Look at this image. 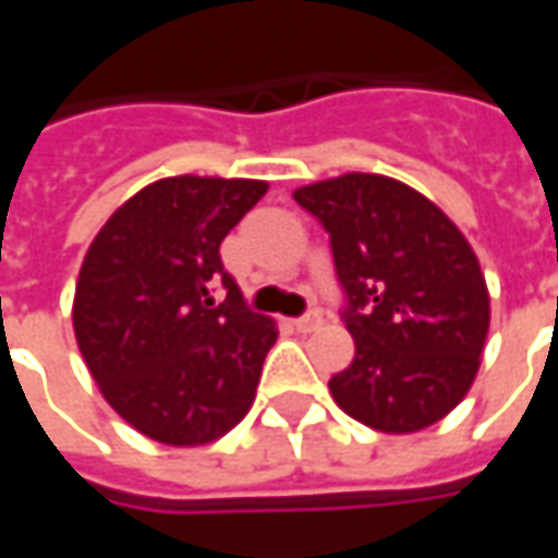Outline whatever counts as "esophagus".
Masks as SVG:
<instances>
[{
	"label": "esophagus",
	"mask_w": 558,
	"mask_h": 558,
	"mask_svg": "<svg viewBox=\"0 0 558 558\" xmlns=\"http://www.w3.org/2000/svg\"><path fill=\"white\" fill-rule=\"evenodd\" d=\"M291 329H294V332H316V329H323V313H307V316H301V319H294V323H291Z\"/></svg>",
	"instance_id": "1"
}]
</instances>
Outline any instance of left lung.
Segmentation results:
<instances>
[{"label":"left lung","mask_w":558,"mask_h":558,"mask_svg":"<svg viewBox=\"0 0 558 558\" xmlns=\"http://www.w3.org/2000/svg\"><path fill=\"white\" fill-rule=\"evenodd\" d=\"M332 239L354 360L329 378L335 403L385 435H413L469 395L490 294L469 239L438 204L381 173L294 189Z\"/></svg>","instance_id":"1"}]
</instances>
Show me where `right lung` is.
<instances>
[{"instance_id": "right-lung-1", "label": "right lung", "mask_w": 558, "mask_h": 558, "mask_svg": "<svg viewBox=\"0 0 558 558\" xmlns=\"http://www.w3.org/2000/svg\"><path fill=\"white\" fill-rule=\"evenodd\" d=\"M264 180L167 177L98 229L74 291L76 348L101 397L140 435L202 447L247 416L276 323L251 313L223 269L229 229ZM227 301L213 307L209 286Z\"/></svg>"}]
</instances>
